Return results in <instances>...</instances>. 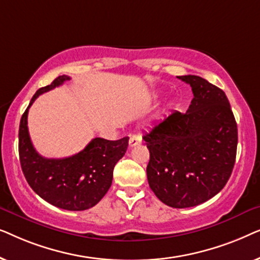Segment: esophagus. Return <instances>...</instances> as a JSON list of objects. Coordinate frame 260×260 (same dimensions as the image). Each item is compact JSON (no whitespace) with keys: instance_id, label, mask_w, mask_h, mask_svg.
Instances as JSON below:
<instances>
[{"instance_id":"esophagus-1","label":"esophagus","mask_w":260,"mask_h":260,"mask_svg":"<svg viewBox=\"0 0 260 260\" xmlns=\"http://www.w3.org/2000/svg\"><path fill=\"white\" fill-rule=\"evenodd\" d=\"M141 143H142V138L140 135H133V136H130V140H129L130 147H135V145L141 144Z\"/></svg>"}]
</instances>
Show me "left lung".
<instances>
[{"label":"left lung","mask_w":260,"mask_h":260,"mask_svg":"<svg viewBox=\"0 0 260 260\" xmlns=\"http://www.w3.org/2000/svg\"><path fill=\"white\" fill-rule=\"evenodd\" d=\"M194 98L144 134L151 190L173 208L194 207L225 187L237 155L238 129L225 92L198 76L177 77Z\"/></svg>","instance_id":"1"}]
</instances>
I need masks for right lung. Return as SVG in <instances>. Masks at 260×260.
<instances>
[{"label": "right lung", "instance_id": "1", "mask_svg": "<svg viewBox=\"0 0 260 260\" xmlns=\"http://www.w3.org/2000/svg\"><path fill=\"white\" fill-rule=\"evenodd\" d=\"M59 76L51 85L39 88L21 117L19 155L23 175L31 189L55 207L85 211L102 200L111 187L113 168L126 152L129 137L108 141L95 137L78 154L65 158H46L35 150L27 126L28 110L45 92L70 80Z\"/></svg>", "mask_w": 260, "mask_h": 260}]
</instances>
